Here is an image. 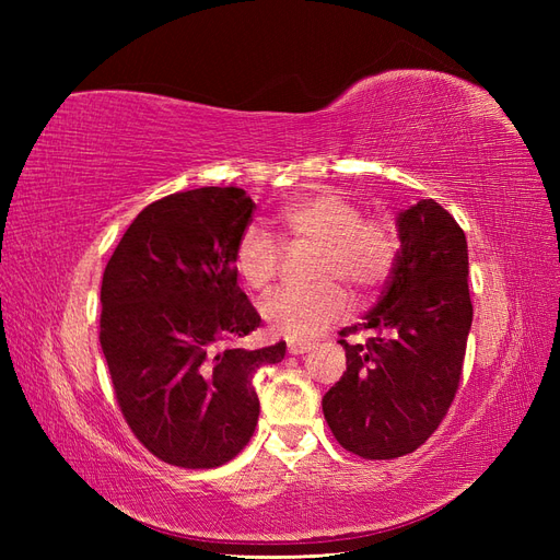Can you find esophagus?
<instances>
[{
    "label": "esophagus",
    "instance_id": "esophagus-1",
    "mask_svg": "<svg viewBox=\"0 0 560 560\" xmlns=\"http://www.w3.org/2000/svg\"><path fill=\"white\" fill-rule=\"evenodd\" d=\"M311 348H313L311 341H290V346H287L290 354H303V352H308Z\"/></svg>",
    "mask_w": 560,
    "mask_h": 560
}]
</instances>
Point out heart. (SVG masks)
<instances>
[{
    "mask_svg": "<svg viewBox=\"0 0 560 560\" xmlns=\"http://www.w3.org/2000/svg\"><path fill=\"white\" fill-rule=\"evenodd\" d=\"M276 224L284 241L317 243L313 287H287L261 303L268 329L284 338H308L348 313L341 284L364 296L376 292L399 259V231L385 217H362V208L336 189L303 194L278 210ZM235 273L254 292L276 280L280 247L261 226L243 231L233 252Z\"/></svg>",
    "mask_w": 560,
    "mask_h": 560,
    "instance_id": "1",
    "label": "heart"
}]
</instances>
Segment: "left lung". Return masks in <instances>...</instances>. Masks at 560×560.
<instances>
[{"mask_svg": "<svg viewBox=\"0 0 560 560\" xmlns=\"http://www.w3.org/2000/svg\"><path fill=\"white\" fill-rule=\"evenodd\" d=\"M399 259L362 325L338 331L346 374L322 399L327 425L366 460L413 453L442 425L460 387L471 327L465 231L425 198L399 212ZM369 330L364 345L350 332Z\"/></svg>", "mask_w": 560, "mask_h": 560, "instance_id": "1", "label": "left lung"}]
</instances>
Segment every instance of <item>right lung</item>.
Masks as SVG:
<instances>
[{
	"mask_svg": "<svg viewBox=\"0 0 560 560\" xmlns=\"http://www.w3.org/2000/svg\"><path fill=\"white\" fill-rule=\"evenodd\" d=\"M254 202L238 186H202L147 206L103 276V346L128 428L159 460L219 467L259 420L252 378L284 358V343L229 346L259 327L238 287L233 252Z\"/></svg>",
	"mask_w": 560,
	"mask_h": 560,
	"instance_id": "add662e5",
	"label": "right lung"
}]
</instances>
